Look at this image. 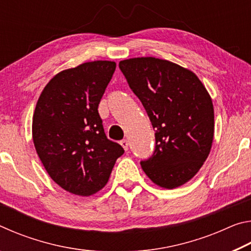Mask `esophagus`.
Instances as JSON below:
<instances>
[{
    "mask_svg": "<svg viewBox=\"0 0 251 251\" xmlns=\"http://www.w3.org/2000/svg\"><path fill=\"white\" fill-rule=\"evenodd\" d=\"M121 145L123 146V148H124L125 151H128V146H129V143L127 139H123V141H121Z\"/></svg>",
    "mask_w": 251,
    "mask_h": 251,
    "instance_id": "34e87169",
    "label": "esophagus"
}]
</instances>
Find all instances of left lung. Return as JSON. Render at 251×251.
<instances>
[{
    "instance_id": "left-lung-1",
    "label": "left lung",
    "mask_w": 251,
    "mask_h": 251,
    "mask_svg": "<svg viewBox=\"0 0 251 251\" xmlns=\"http://www.w3.org/2000/svg\"><path fill=\"white\" fill-rule=\"evenodd\" d=\"M155 130V150L141 165L156 185L173 189L196 175L214 139V106L193 72L166 59L120 62Z\"/></svg>"
}]
</instances>
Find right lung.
Listing matches in <instances>:
<instances>
[{
  "instance_id": "right-lung-1",
  "label": "right lung",
  "mask_w": 251,
  "mask_h": 251,
  "mask_svg": "<svg viewBox=\"0 0 251 251\" xmlns=\"http://www.w3.org/2000/svg\"><path fill=\"white\" fill-rule=\"evenodd\" d=\"M116 64L95 61L55 75L44 87L33 116V142L50 178L63 189L90 196L108 181L124 154L106 137L99 104Z\"/></svg>"
}]
</instances>
